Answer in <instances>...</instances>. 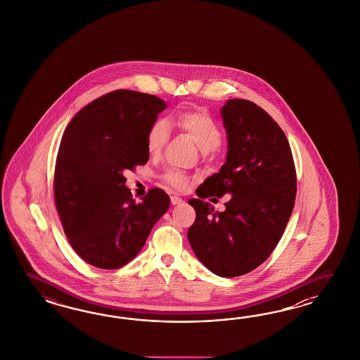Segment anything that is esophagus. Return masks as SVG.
I'll return each mask as SVG.
<instances>
[{"label": "esophagus", "mask_w": 360, "mask_h": 360, "mask_svg": "<svg viewBox=\"0 0 360 360\" xmlns=\"http://www.w3.org/2000/svg\"><path fill=\"white\" fill-rule=\"evenodd\" d=\"M170 200H172V205H174V206H176V205H181L184 200L179 198V196H175L172 195L170 196Z\"/></svg>", "instance_id": "esophagus-1"}]
</instances>
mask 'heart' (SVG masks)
<instances>
[{
	"label": "heart",
	"instance_id": "obj_1",
	"mask_svg": "<svg viewBox=\"0 0 360 360\" xmlns=\"http://www.w3.org/2000/svg\"><path fill=\"white\" fill-rule=\"evenodd\" d=\"M169 122L188 134L200 152H212L221 142V131L218 122L203 109L179 110ZM169 122L164 119H158L150 125L146 134V150L150 155H158L164 150L165 145L170 137ZM164 179L175 188H185L188 185V178L175 170L167 172Z\"/></svg>",
	"mask_w": 360,
	"mask_h": 360
}]
</instances>
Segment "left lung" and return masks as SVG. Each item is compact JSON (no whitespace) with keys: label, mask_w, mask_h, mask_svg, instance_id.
I'll list each match as a JSON object with an SVG mask.
<instances>
[{"label":"left lung","mask_w":360,"mask_h":360,"mask_svg":"<svg viewBox=\"0 0 360 360\" xmlns=\"http://www.w3.org/2000/svg\"><path fill=\"white\" fill-rule=\"evenodd\" d=\"M229 152L219 173L196 188L194 224L187 239L199 262L220 277H238L265 262L283 236L297 193L293 155L272 117L243 98L220 109ZM231 195L215 212L201 199Z\"/></svg>","instance_id":"8db88e82"}]
</instances>
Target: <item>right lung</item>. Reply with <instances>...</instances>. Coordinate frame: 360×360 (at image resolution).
<instances>
[{"mask_svg":"<svg viewBox=\"0 0 360 360\" xmlns=\"http://www.w3.org/2000/svg\"><path fill=\"white\" fill-rule=\"evenodd\" d=\"M166 107L154 95L117 89L79 110L65 128L55 164V206L71 247L94 266L117 269L133 260L169 210L161 188L136 203L124 176L148 162L146 134Z\"/></svg>","mask_w":360,"mask_h":360,"instance_id":"right-lung-1","label":"right lung"}]
</instances>
